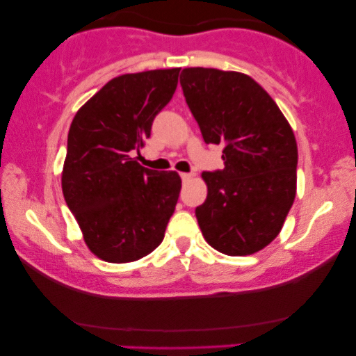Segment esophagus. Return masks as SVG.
Listing matches in <instances>:
<instances>
[{"label": "esophagus", "mask_w": 356, "mask_h": 356, "mask_svg": "<svg viewBox=\"0 0 356 356\" xmlns=\"http://www.w3.org/2000/svg\"><path fill=\"white\" fill-rule=\"evenodd\" d=\"M179 177H181V179L183 181H188V179H191V177H193V173H179Z\"/></svg>", "instance_id": "obj_1"}]
</instances>
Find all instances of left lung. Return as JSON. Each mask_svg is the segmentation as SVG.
Listing matches in <instances>:
<instances>
[{"label":"left lung","instance_id":"left-lung-1","mask_svg":"<svg viewBox=\"0 0 356 356\" xmlns=\"http://www.w3.org/2000/svg\"><path fill=\"white\" fill-rule=\"evenodd\" d=\"M179 84L204 143L223 145L225 167L202 173V235L223 254L257 252L279 235L295 201L293 131L272 97L241 72L186 67Z\"/></svg>","mask_w":356,"mask_h":356}]
</instances>
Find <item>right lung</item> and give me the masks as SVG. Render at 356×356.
Listing matches in <instances>:
<instances>
[{"label":"right lung","instance_id":"add662e5","mask_svg":"<svg viewBox=\"0 0 356 356\" xmlns=\"http://www.w3.org/2000/svg\"><path fill=\"white\" fill-rule=\"evenodd\" d=\"M179 67L115 77L84 104L67 133L65 201L89 250L123 264L152 252L178 202L177 172L144 168L133 152L172 100Z\"/></svg>","mask_w":356,"mask_h":356}]
</instances>
